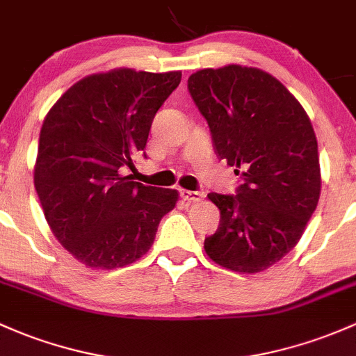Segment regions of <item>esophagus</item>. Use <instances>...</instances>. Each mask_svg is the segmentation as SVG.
Segmentation results:
<instances>
[{
  "mask_svg": "<svg viewBox=\"0 0 356 356\" xmlns=\"http://www.w3.org/2000/svg\"><path fill=\"white\" fill-rule=\"evenodd\" d=\"M179 197L186 202H200L204 198V193L192 192V190H179Z\"/></svg>",
  "mask_w": 356,
  "mask_h": 356,
  "instance_id": "obj_1",
  "label": "esophagus"
}]
</instances>
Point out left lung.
Here are the masks:
<instances>
[{
	"instance_id": "left-lung-1",
	"label": "left lung",
	"mask_w": 356,
	"mask_h": 356,
	"mask_svg": "<svg viewBox=\"0 0 356 356\" xmlns=\"http://www.w3.org/2000/svg\"><path fill=\"white\" fill-rule=\"evenodd\" d=\"M188 91L217 156L243 178L236 195H207L220 210V224L205 238V253L239 273L270 268L296 248L319 202L311 120L277 78L256 67L197 71Z\"/></svg>"
}]
</instances>
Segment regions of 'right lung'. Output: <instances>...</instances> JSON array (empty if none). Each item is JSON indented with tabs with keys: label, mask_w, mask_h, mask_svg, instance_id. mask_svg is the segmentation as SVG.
<instances>
[{
	"label": "right lung",
	"mask_w": 356,
	"mask_h": 356,
	"mask_svg": "<svg viewBox=\"0 0 356 356\" xmlns=\"http://www.w3.org/2000/svg\"><path fill=\"white\" fill-rule=\"evenodd\" d=\"M181 72L120 67L72 85L44 118L33 183L51 231L90 268L131 265L152 246L178 192L124 177Z\"/></svg>",
	"instance_id": "add662e5"
}]
</instances>
